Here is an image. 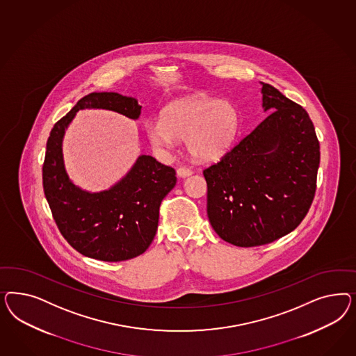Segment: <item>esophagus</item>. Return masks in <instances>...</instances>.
Wrapping results in <instances>:
<instances>
[{
	"label": "esophagus",
	"instance_id": "obj_1",
	"mask_svg": "<svg viewBox=\"0 0 356 356\" xmlns=\"http://www.w3.org/2000/svg\"><path fill=\"white\" fill-rule=\"evenodd\" d=\"M176 173H177V176H179V177H188V176H191L193 172H192V170H191V168H186V167H179Z\"/></svg>",
	"mask_w": 356,
	"mask_h": 356
}]
</instances>
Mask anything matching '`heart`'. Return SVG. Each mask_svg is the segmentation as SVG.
<instances>
[{
    "instance_id": "obj_1",
    "label": "heart",
    "mask_w": 356,
    "mask_h": 356,
    "mask_svg": "<svg viewBox=\"0 0 356 356\" xmlns=\"http://www.w3.org/2000/svg\"><path fill=\"white\" fill-rule=\"evenodd\" d=\"M145 129L158 147H170L176 138L185 140L193 158L214 162L236 138L238 115L228 102L191 95L173 100L164 108L162 119L149 120Z\"/></svg>"
}]
</instances>
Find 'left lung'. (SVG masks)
<instances>
[{"instance_id": "1", "label": "left lung", "mask_w": 356, "mask_h": 356, "mask_svg": "<svg viewBox=\"0 0 356 356\" xmlns=\"http://www.w3.org/2000/svg\"><path fill=\"white\" fill-rule=\"evenodd\" d=\"M262 85L271 114L204 171L207 216L220 238L257 247L290 234L312 205L320 143L307 111Z\"/></svg>"}]
</instances>
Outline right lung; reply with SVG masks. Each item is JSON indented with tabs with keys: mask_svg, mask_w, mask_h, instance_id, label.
<instances>
[{
	"mask_svg": "<svg viewBox=\"0 0 356 356\" xmlns=\"http://www.w3.org/2000/svg\"><path fill=\"white\" fill-rule=\"evenodd\" d=\"M109 109L137 120V99L118 92H91L58 120L47 140L43 188L54 222L66 241L90 259L118 262L134 259L150 247L163 198L176 185V172L150 155H140L125 177L97 193L82 191L65 170V129L81 109Z\"/></svg>",
	"mask_w": 356,
	"mask_h": 356,
	"instance_id": "right-lung-1",
	"label": "right lung"
}]
</instances>
